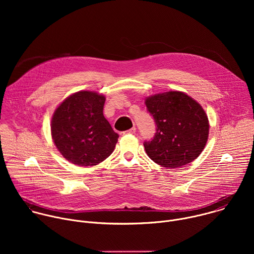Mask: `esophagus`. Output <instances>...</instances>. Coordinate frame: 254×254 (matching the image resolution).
I'll return each instance as SVG.
<instances>
[{
	"label": "esophagus",
	"mask_w": 254,
	"mask_h": 254,
	"mask_svg": "<svg viewBox=\"0 0 254 254\" xmlns=\"http://www.w3.org/2000/svg\"><path fill=\"white\" fill-rule=\"evenodd\" d=\"M135 129H136V128L133 127H131V128H129L128 130L123 131L122 133H123V134H132V133H134V132H135Z\"/></svg>",
	"instance_id": "1"
}]
</instances>
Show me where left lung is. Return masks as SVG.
<instances>
[{
    "label": "left lung",
    "mask_w": 254,
    "mask_h": 254,
    "mask_svg": "<svg viewBox=\"0 0 254 254\" xmlns=\"http://www.w3.org/2000/svg\"><path fill=\"white\" fill-rule=\"evenodd\" d=\"M156 132L144 140L147 155L165 168H180L193 162L205 148L209 123L202 106L186 93L169 91L146 99Z\"/></svg>",
    "instance_id": "left-lung-1"
}]
</instances>
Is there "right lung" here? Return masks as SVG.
I'll return each instance as SVG.
<instances>
[{
    "mask_svg": "<svg viewBox=\"0 0 254 254\" xmlns=\"http://www.w3.org/2000/svg\"><path fill=\"white\" fill-rule=\"evenodd\" d=\"M105 97L79 91L67 97L51 122V133L61 155L72 164L95 166L114 152L119 134L103 116Z\"/></svg>",
    "mask_w": 254,
    "mask_h": 254,
    "instance_id": "right-lung-1",
    "label": "right lung"
}]
</instances>
